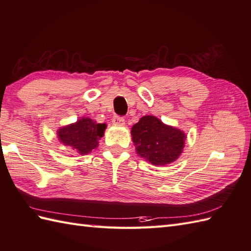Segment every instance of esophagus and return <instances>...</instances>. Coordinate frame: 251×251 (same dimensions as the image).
<instances>
[{
	"label": "esophagus",
	"instance_id": "esophagus-1",
	"mask_svg": "<svg viewBox=\"0 0 251 251\" xmlns=\"http://www.w3.org/2000/svg\"><path fill=\"white\" fill-rule=\"evenodd\" d=\"M113 124L115 126H122L126 125V120H125L124 117H115L113 119Z\"/></svg>",
	"mask_w": 251,
	"mask_h": 251
}]
</instances>
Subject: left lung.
<instances>
[{
  "label": "left lung",
  "instance_id": "8db88e82",
  "mask_svg": "<svg viewBox=\"0 0 251 251\" xmlns=\"http://www.w3.org/2000/svg\"><path fill=\"white\" fill-rule=\"evenodd\" d=\"M132 142L136 153L154 166L172 164L182 154L186 134L165 125L155 116L147 115L132 126Z\"/></svg>",
  "mask_w": 251,
  "mask_h": 251
}]
</instances>
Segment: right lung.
Listing matches in <instances>:
<instances>
[{"mask_svg": "<svg viewBox=\"0 0 251 251\" xmlns=\"http://www.w3.org/2000/svg\"><path fill=\"white\" fill-rule=\"evenodd\" d=\"M105 129V124H98L89 117H82L75 124L59 127L56 134L64 146L70 147L75 153L85 155L99 146Z\"/></svg>", "mask_w": 251, "mask_h": 251, "instance_id": "1", "label": "right lung"}]
</instances>
